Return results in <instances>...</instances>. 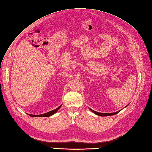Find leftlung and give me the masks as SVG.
Listing matches in <instances>:
<instances>
[{
	"label": "left lung",
	"mask_w": 152,
	"mask_h": 152,
	"mask_svg": "<svg viewBox=\"0 0 152 152\" xmlns=\"http://www.w3.org/2000/svg\"><path fill=\"white\" fill-rule=\"evenodd\" d=\"M127 106H126V107H127ZM89 109H90V110H91V112H93L94 114L97 115H98V116H103V117H105V116H110V115H115V114L118 113L119 112L121 111V110H119V111L116 112L109 113H99V112H96V111H94V110H93L91 109V108H89Z\"/></svg>",
	"instance_id": "obj_1"
}]
</instances>
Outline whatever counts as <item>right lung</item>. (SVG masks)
I'll list each match as a JSON object with an SVG mask.
<instances>
[{
  "instance_id": "right-lung-1",
  "label": "right lung",
  "mask_w": 152,
  "mask_h": 152,
  "mask_svg": "<svg viewBox=\"0 0 152 152\" xmlns=\"http://www.w3.org/2000/svg\"><path fill=\"white\" fill-rule=\"evenodd\" d=\"M61 107V106H59V107H58L57 108H56L55 110H52V111H50L49 112H47L45 113H44V114H41V115H31V114H28V115H30V117H50L53 115H54V113H56L58 110H59V108Z\"/></svg>"
}]
</instances>
